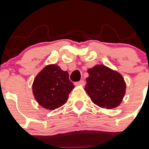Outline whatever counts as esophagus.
<instances>
[{
    "mask_svg": "<svg viewBox=\"0 0 149 149\" xmlns=\"http://www.w3.org/2000/svg\"><path fill=\"white\" fill-rule=\"evenodd\" d=\"M74 84H75L76 86H77V85H84V84H85V82H84V81L81 80V81H77V82H75V83H74Z\"/></svg>",
    "mask_w": 149,
    "mask_h": 149,
    "instance_id": "esophagus-1",
    "label": "esophagus"
}]
</instances>
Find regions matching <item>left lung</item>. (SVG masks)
<instances>
[{
	"mask_svg": "<svg viewBox=\"0 0 149 149\" xmlns=\"http://www.w3.org/2000/svg\"><path fill=\"white\" fill-rule=\"evenodd\" d=\"M87 72L85 90L93 103L107 109L119 106L126 89L120 74L103 65H95Z\"/></svg>",
	"mask_w": 149,
	"mask_h": 149,
	"instance_id": "1",
	"label": "left lung"
}]
</instances>
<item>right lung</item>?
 <instances>
[{"instance_id":"add662e5","label":"right lung","mask_w":149,"mask_h":149,"mask_svg":"<svg viewBox=\"0 0 149 149\" xmlns=\"http://www.w3.org/2000/svg\"><path fill=\"white\" fill-rule=\"evenodd\" d=\"M74 86L68 73L58 65H47L34 79L33 93L38 103L48 110L58 108L66 102Z\"/></svg>"}]
</instances>
